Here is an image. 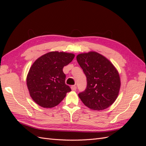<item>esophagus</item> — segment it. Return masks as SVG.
Returning a JSON list of instances; mask_svg holds the SVG:
<instances>
[{"label":"esophagus","mask_w":146,"mask_h":146,"mask_svg":"<svg viewBox=\"0 0 146 146\" xmlns=\"http://www.w3.org/2000/svg\"><path fill=\"white\" fill-rule=\"evenodd\" d=\"M70 88H71V90L72 91H76L77 90V86L76 85H72Z\"/></svg>","instance_id":"obj_1"}]
</instances>
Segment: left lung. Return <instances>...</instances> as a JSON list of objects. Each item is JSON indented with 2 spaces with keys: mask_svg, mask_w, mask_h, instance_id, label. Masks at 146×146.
I'll use <instances>...</instances> for the list:
<instances>
[{
  "mask_svg": "<svg viewBox=\"0 0 146 146\" xmlns=\"http://www.w3.org/2000/svg\"><path fill=\"white\" fill-rule=\"evenodd\" d=\"M77 60L87 80L86 89L78 94L79 98L90 109L107 108L116 100L120 89L117 70L108 60L96 52L79 54Z\"/></svg>",
  "mask_w": 146,
  "mask_h": 146,
  "instance_id": "left-lung-1",
  "label": "left lung"
}]
</instances>
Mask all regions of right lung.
<instances>
[{"mask_svg": "<svg viewBox=\"0 0 146 146\" xmlns=\"http://www.w3.org/2000/svg\"><path fill=\"white\" fill-rule=\"evenodd\" d=\"M75 55L65 52H51L39 57L30 68L27 85L32 99L43 108H52L71 91L65 83L63 67Z\"/></svg>", "mask_w": 146, "mask_h": 146, "instance_id": "add662e5", "label": "right lung"}]
</instances>
